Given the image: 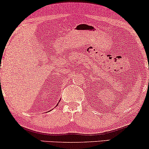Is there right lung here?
Segmentation results:
<instances>
[{
    "label": "right lung",
    "mask_w": 149,
    "mask_h": 149,
    "mask_svg": "<svg viewBox=\"0 0 149 149\" xmlns=\"http://www.w3.org/2000/svg\"><path fill=\"white\" fill-rule=\"evenodd\" d=\"M59 102H60V101H59ZM59 102H58V103H59ZM58 103L57 104V105H58ZM57 105H56V106H57Z\"/></svg>",
    "instance_id": "right-lung-1"
}]
</instances>
